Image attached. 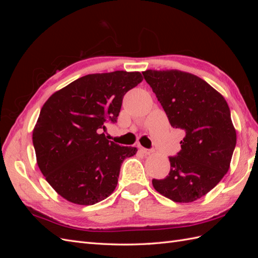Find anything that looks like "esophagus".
Segmentation results:
<instances>
[{
	"label": "esophagus",
	"mask_w": 258,
	"mask_h": 258,
	"mask_svg": "<svg viewBox=\"0 0 258 258\" xmlns=\"http://www.w3.org/2000/svg\"><path fill=\"white\" fill-rule=\"evenodd\" d=\"M140 150H141V152L144 153L145 155H150V154L153 153L152 150H146V148H143V147H140Z\"/></svg>",
	"instance_id": "esophagus-1"
}]
</instances>
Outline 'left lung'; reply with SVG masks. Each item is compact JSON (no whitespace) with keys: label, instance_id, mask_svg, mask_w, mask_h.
<instances>
[{"label":"left lung","instance_id":"left-lung-1","mask_svg":"<svg viewBox=\"0 0 258 258\" xmlns=\"http://www.w3.org/2000/svg\"><path fill=\"white\" fill-rule=\"evenodd\" d=\"M165 110L171 126L185 136L181 152L169 157L166 178L154 188L174 202L204 197L228 172L237 134L224 97L206 81L178 70L142 72Z\"/></svg>","mask_w":258,"mask_h":258}]
</instances>
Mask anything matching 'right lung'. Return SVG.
<instances>
[{
    "label": "right lung",
    "instance_id": "obj_1",
    "mask_svg": "<svg viewBox=\"0 0 258 258\" xmlns=\"http://www.w3.org/2000/svg\"><path fill=\"white\" fill-rule=\"evenodd\" d=\"M142 81L140 72L88 74L44 103L32 135L36 162L61 197L91 206L114 191L122 161L138 150L108 141L102 129L116 121L123 96Z\"/></svg>",
    "mask_w": 258,
    "mask_h": 258
}]
</instances>
